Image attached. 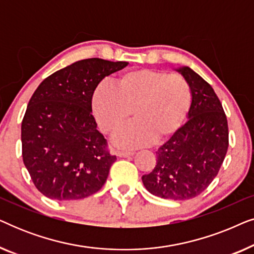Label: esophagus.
I'll return each instance as SVG.
<instances>
[{"label":"esophagus","instance_id":"obj_1","mask_svg":"<svg viewBox=\"0 0 254 254\" xmlns=\"http://www.w3.org/2000/svg\"><path fill=\"white\" fill-rule=\"evenodd\" d=\"M134 152H130V151H118L117 152V156H119V157H130V156H133Z\"/></svg>","mask_w":254,"mask_h":254}]
</instances>
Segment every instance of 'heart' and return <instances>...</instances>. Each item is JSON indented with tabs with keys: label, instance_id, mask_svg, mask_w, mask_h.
<instances>
[{
	"label": "heart",
	"instance_id": "heart-1",
	"mask_svg": "<svg viewBox=\"0 0 254 254\" xmlns=\"http://www.w3.org/2000/svg\"><path fill=\"white\" fill-rule=\"evenodd\" d=\"M192 92L179 74L138 68L118 76L113 86L99 83L91 97L92 112L105 134L116 136L124 148H138L152 141H164L182 126L189 113Z\"/></svg>",
	"mask_w": 254,
	"mask_h": 254
}]
</instances>
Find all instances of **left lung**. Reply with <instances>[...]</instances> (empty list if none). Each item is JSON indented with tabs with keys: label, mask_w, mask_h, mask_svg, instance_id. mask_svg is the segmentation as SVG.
Segmentation results:
<instances>
[{
	"label": "left lung",
	"mask_w": 254,
	"mask_h": 254,
	"mask_svg": "<svg viewBox=\"0 0 254 254\" xmlns=\"http://www.w3.org/2000/svg\"><path fill=\"white\" fill-rule=\"evenodd\" d=\"M189 82L192 103L189 121L156 151L154 170L142 176L145 189L162 199L200 195L224 161L229 145L228 120L209 83L189 67L177 69Z\"/></svg>",
	"instance_id": "left-lung-1"
}]
</instances>
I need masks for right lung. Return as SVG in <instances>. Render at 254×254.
Listing matches in <instances>:
<instances>
[{
  "instance_id": "right-lung-1",
  "label": "right lung",
  "mask_w": 254,
  "mask_h": 254,
  "mask_svg": "<svg viewBox=\"0 0 254 254\" xmlns=\"http://www.w3.org/2000/svg\"><path fill=\"white\" fill-rule=\"evenodd\" d=\"M128 62L92 58L40 83L22 121V155L38 190L50 199L79 200L102 189L117 157L97 130L91 97L103 78Z\"/></svg>"
}]
</instances>
